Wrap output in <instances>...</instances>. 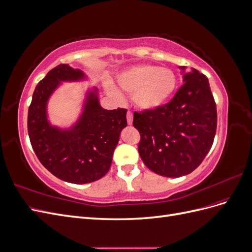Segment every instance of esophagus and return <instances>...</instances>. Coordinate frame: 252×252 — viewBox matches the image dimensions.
<instances>
[{
    "label": "esophagus",
    "mask_w": 252,
    "mask_h": 252,
    "mask_svg": "<svg viewBox=\"0 0 252 252\" xmlns=\"http://www.w3.org/2000/svg\"><path fill=\"white\" fill-rule=\"evenodd\" d=\"M132 122H133V114L131 111H128L127 112V123L128 125H132Z\"/></svg>",
    "instance_id": "1"
}]
</instances>
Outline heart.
<instances>
[{
    "mask_svg": "<svg viewBox=\"0 0 252 252\" xmlns=\"http://www.w3.org/2000/svg\"><path fill=\"white\" fill-rule=\"evenodd\" d=\"M119 87L132 94V101L141 110H156L162 107L173 94L177 77L168 68L155 65H135L117 77ZM110 94L120 96L119 91L109 86Z\"/></svg>",
    "mask_w": 252,
    "mask_h": 252,
    "instance_id": "1",
    "label": "heart"
}]
</instances>
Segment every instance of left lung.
<instances>
[{"mask_svg":"<svg viewBox=\"0 0 252 252\" xmlns=\"http://www.w3.org/2000/svg\"><path fill=\"white\" fill-rule=\"evenodd\" d=\"M179 68L184 84L171 102L133 116L141 133L142 161L167 178L192 172L207 156L217 131V106L208 79L193 68Z\"/></svg>","mask_w":252,"mask_h":252,"instance_id":"obj_1","label":"left lung"}]
</instances>
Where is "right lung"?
<instances>
[{
	"label": "right lung",
	"instance_id": "right-lung-1",
	"mask_svg": "<svg viewBox=\"0 0 252 252\" xmlns=\"http://www.w3.org/2000/svg\"><path fill=\"white\" fill-rule=\"evenodd\" d=\"M87 74L68 64L51 69L34 89L28 109V135L42 165L57 178L86 184L108 172L121 131L127 126V110L104 109L96 87L85 93L81 113L68 127L52 125L47 106L64 82H85Z\"/></svg>",
	"mask_w": 252,
	"mask_h": 252
}]
</instances>
